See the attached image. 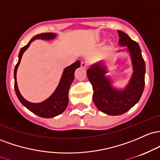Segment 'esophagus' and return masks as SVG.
<instances>
[{"label": "esophagus", "mask_w": 160, "mask_h": 160, "mask_svg": "<svg viewBox=\"0 0 160 160\" xmlns=\"http://www.w3.org/2000/svg\"><path fill=\"white\" fill-rule=\"evenodd\" d=\"M81 66H82V68L87 69V68L88 67V64L86 62H81Z\"/></svg>", "instance_id": "34e87169"}]
</instances>
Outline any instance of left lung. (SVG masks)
Wrapping results in <instances>:
<instances>
[{
  "instance_id": "left-lung-1",
  "label": "left lung",
  "mask_w": 160,
  "mask_h": 160,
  "mask_svg": "<svg viewBox=\"0 0 160 160\" xmlns=\"http://www.w3.org/2000/svg\"><path fill=\"white\" fill-rule=\"evenodd\" d=\"M119 43L127 46L131 52L134 72L128 85L123 91H117L111 85L105 76L107 69L101 62H98L87 70L88 78L92 85L93 100L101 112L111 116L126 112L139 101L144 89L145 62L139 45L125 32L118 31Z\"/></svg>"
}]
</instances>
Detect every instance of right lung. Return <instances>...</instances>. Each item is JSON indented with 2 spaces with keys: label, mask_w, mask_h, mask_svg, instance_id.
I'll use <instances>...</instances> for the list:
<instances>
[{
  "label": "right lung",
  "mask_w": 160,
  "mask_h": 160,
  "mask_svg": "<svg viewBox=\"0 0 160 160\" xmlns=\"http://www.w3.org/2000/svg\"><path fill=\"white\" fill-rule=\"evenodd\" d=\"M55 37H56V34L51 33V32L42 33L40 34V35H37L34 36L26 46L21 48L19 53V61H18L17 65L15 66V69H14V79H15V82H14V88H15V92L18 99L19 100V101L27 109H29L33 113L42 118L54 117V116H57L62 113L66 109L68 103H69V88H70L72 82L74 79V73L75 69L79 67L81 65L80 61H76L74 63L68 66V67H66L64 69L60 82L57 88L56 89V91H54V93L48 100L40 103H30V102L27 101V100L22 98L17 87V70L18 66H19V62H20L23 53L29 47L30 44H31L32 41L35 40V39L51 40V39L54 38Z\"/></svg>",
  "instance_id": "right-lung-1"
}]
</instances>
